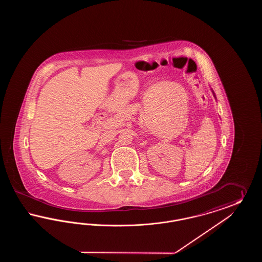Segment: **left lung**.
I'll return each instance as SVG.
<instances>
[{"label": "left lung", "instance_id": "left-lung-1", "mask_svg": "<svg viewBox=\"0 0 262 262\" xmlns=\"http://www.w3.org/2000/svg\"><path fill=\"white\" fill-rule=\"evenodd\" d=\"M212 93H213V95H214V97H215V98H216V96H215V93H214V91H213V90H212Z\"/></svg>", "mask_w": 262, "mask_h": 262}]
</instances>
